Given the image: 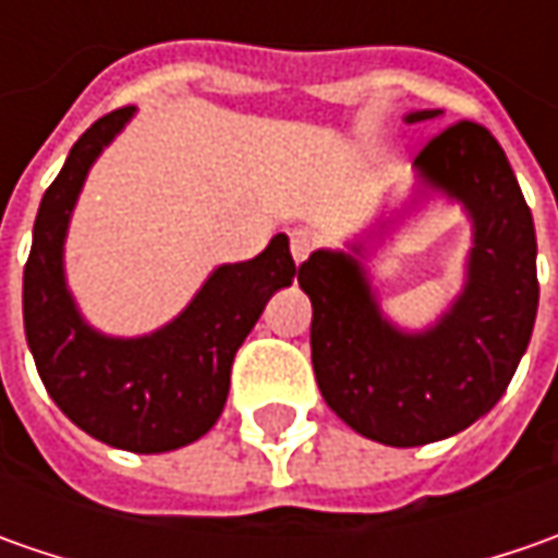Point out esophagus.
I'll return each instance as SVG.
<instances>
[{
    "label": "esophagus",
    "instance_id": "1",
    "mask_svg": "<svg viewBox=\"0 0 558 558\" xmlns=\"http://www.w3.org/2000/svg\"><path fill=\"white\" fill-rule=\"evenodd\" d=\"M313 235L307 232V229H294L291 232V257H294V264H304L307 257H311L313 251Z\"/></svg>",
    "mask_w": 558,
    "mask_h": 558
}]
</instances>
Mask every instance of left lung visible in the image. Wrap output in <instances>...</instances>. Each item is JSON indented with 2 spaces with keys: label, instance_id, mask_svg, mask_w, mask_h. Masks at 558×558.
I'll use <instances>...</instances> for the list:
<instances>
[{
  "label": "left lung",
  "instance_id": "1",
  "mask_svg": "<svg viewBox=\"0 0 558 558\" xmlns=\"http://www.w3.org/2000/svg\"><path fill=\"white\" fill-rule=\"evenodd\" d=\"M432 118L440 111H413L407 123ZM413 167L472 217L465 286L435 326L403 332L381 316L356 245L313 251L298 269L319 391L335 416L388 447L444 440L490 413L527 351L541 298L531 207L490 130L450 123Z\"/></svg>",
  "mask_w": 558,
  "mask_h": 558
}]
</instances>
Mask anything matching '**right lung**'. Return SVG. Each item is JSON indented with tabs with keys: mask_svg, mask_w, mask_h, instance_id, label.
Segmentation results:
<instances>
[{
	"mask_svg": "<svg viewBox=\"0 0 558 558\" xmlns=\"http://www.w3.org/2000/svg\"><path fill=\"white\" fill-rule=\"evenodd\" d=\"M133 111L98 118L39 202L24 267V332L46 391L76 428L130 453H167L214 428L235 351L298 267L289 235L279 232L254 260L214 269L192 304L158 332H96L64 282V239L89 167Z\"/></svg>",
	"mask_w": 558,
	"mask_h": 558,
	"instance_id": "add662e5",
	"label": "right lung"
}]
</instances>
